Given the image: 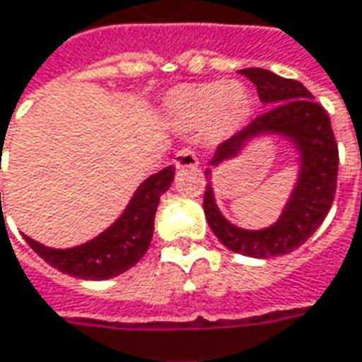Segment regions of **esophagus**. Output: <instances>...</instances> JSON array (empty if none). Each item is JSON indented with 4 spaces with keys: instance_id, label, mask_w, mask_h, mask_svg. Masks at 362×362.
I'll return each instance as SVG.
<instances>
[{
    "instance_id": "obj_1",
    "label": "esophagus",
    "mask_w": 362,
    "mask_h": 362,
    "mask_svg": "<svg viewBox=\"0 0 362 362\" xmlns=\"http://www.w3.org/2000/svg\"><path fill=\"white\" fill-rule=\"evenodd\" d=\"M198 164H200V160L192 148H180L174 154V166L176 168H196Z\"/></svg>"
}]
</instances>
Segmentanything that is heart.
<instances>
[{
  "mask_svg": "<svg viewBox=\"0 0 362 362\" xmlns=\"http://www.w3.org/2000/svg\"><path fill=\"white\" fill-rule=\"evenodd\" d=\"M250 97L238 83L182 85L166 98L172 120L184 129L208 124L212 132L240 127L250 115Z\"/></svg>",
  "mask_w": 362,
  "mask_h": 362,
  "instance_id": "b5f03b06",
  "label": "heart"
}]
</instances>
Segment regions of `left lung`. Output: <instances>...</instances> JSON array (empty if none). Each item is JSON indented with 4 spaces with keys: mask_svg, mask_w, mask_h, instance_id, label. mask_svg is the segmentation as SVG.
Listing matches in <instances>:
<instances>
[{
    "mask_svg": "<svg viewBox=\"0 0 362 362\" xmlns=\"http://www.w3.org/2000/svg\"><path fill=\"white\" fill-rule=\"evenodd\" d=\"M240 73L255 85L269 109L222 142L210 164L218 166L233 158L245 140L275 132L291 140L301 154L299 180L279 220L265 230H242L228 222L216 206L210 184L204 192V212L216 238L232 252L259 259L277 257L297 250L325 220L335 198L339 150L327 110L299 81L279 77L267 69H242Z\"/></svg>",
    "mask_w": 362,
    "mask_h": 362,
    "instance_id": "obj_1",
    "label": "left lung"
}]
</instances>
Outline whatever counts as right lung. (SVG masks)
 Listing matches in <instances>:
<instances>
[{
  "mask_svg": "<svg viewBox=\"0 0 362 362\" xmlns=\"http://www.w3.org/2000/svg\"><path fill=\"white\" fill-rule=\"evenodd\" d=\"M172 180L174 166H166L164 170L152 174L134 192L119 220L83 245L71 250H51L27 235L23 238L39 257L63 274L95 281L117 277L139 264L148 250L154 233V214L160 196L170 188Z\"/></svg>",
  "mask_w": 362,
  "mask_h": 362,
  "instance_id": "right-lung-1",
  "label": "right lung"
}]
</instances>
